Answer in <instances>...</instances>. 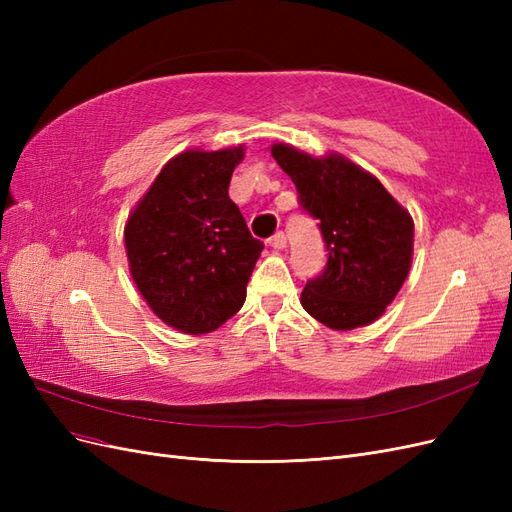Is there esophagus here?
<instances>
[{"label":"esophagus","instance_id":"34e87169","mask_svg":"<svg viewBox=\"0 0 512 512\" xmlns=\"http://www.w3.org/2000/svg\"><path fill=\"white\" fill-rule=\"evenodd\" d=\"M269 245L273 247V250H284V247H286V235H284V232L282 230L275 232V235L269 239Z\"/></svg>","mask_w":512,"mask_h":512}]
</instances>
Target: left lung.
I'll list each match as a JSON object with an SVG mask.
<instances>
[{"instance_id":"left-lung-1","label":"left lung","mask_w":512,"mask_h":512,"mask_svg":"<svg viewBox=\"0 0 512 512\" xmlns=\"http://www.w3.org/2000/svg\"><path fill=\"white\" fill-rule=\"evenodd\" d=\"M299 205L318 220L327 265L307 280L301 305L329 329L350 331L378 320L412 265L414 222L384 185L342 156L312 158L273 145Z\"/></svg>"}]
</instances>
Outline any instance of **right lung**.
<instances>
[{
  "instance_id": "right-lung-1",
  "label": "right lung",
  "mask_w": 512,
  "mask_h": 512,
  "mask_svg": "<svg viewBox=\"0 0 512 512\" xmlns=\"http://www.w3.org/2000/svg\"><path fill=\"white\" fill-rule=\"evenodd\" d=\"M243 147L185 151L170 160L126 224L132 280L170 327L200 335L245 303L262 241L228 196Z\"/></svg>"
}]
</instances>
